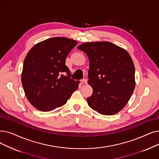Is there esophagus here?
Masks as SVG:
<instances>
[{
	"mask_svg": "<svg viewBox=\"0 0 159 159\" xmlns=\"http://www.w3.org/2000/svg\"><path fill=\"white\" fill-rule=\"evenodd\" d=\"M81 83L82 84H86L87 83V82H88V80L87 79H82L81 80Z\"/></svg>",
	"mask_w": 159,
	"mask_h": 159,
	"instance_id": "34e87169",
	"label": "esophagus"
}]
</instances>
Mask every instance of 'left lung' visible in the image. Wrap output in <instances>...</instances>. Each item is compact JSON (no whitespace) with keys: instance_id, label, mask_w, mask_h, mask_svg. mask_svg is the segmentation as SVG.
I'll return each instance as SVG.
<instances>
[{"instance_id":"left-lung-1","label":"left lung","mask_w":159,"mask_h":159,"mask_svg":"<svg viewBox=\"0 0 159 159\" xmlns=\"http://www.w3.org/2000/svg\"><path fill=\"white\" fill-rule=\"evenodd\" d=\"M89 60L88 84L93 88L88 104L102 115H113L126 105L135 87V68L129 54L112 43L79 46Z\"/></svg>"}]
</instances>
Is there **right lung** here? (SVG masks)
Segmentation results:
<instances>
[{
    "label": "right lung",
    "instance_id": "right-lung-1",
    "mask_svg": "<svg viewBox=\"0 0 159 159\" xmlns=\"http://www.w3.org/2000/svg\"><path fill=\"white\" fill-rule=\"evenodd\" d=\"M77 44L73 39L53 38L36 44L27 54L22 84L26 98L38 110L49 112L63 106L77 89L79 81L70 78L66 65L68 54Z\"/></svg>",
    "mask_w": 159,
    "mask_h": 159
}]
</instances>
